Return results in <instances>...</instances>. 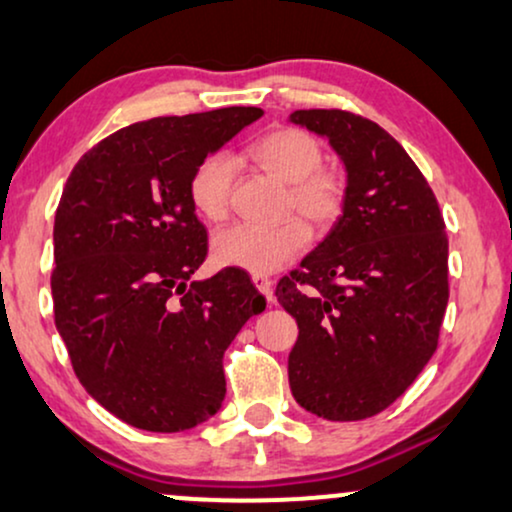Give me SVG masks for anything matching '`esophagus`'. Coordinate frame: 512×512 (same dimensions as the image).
Wrapping results in <instances>:
<instances>
[{"instance_id": "obj_1", "label": "esophagus", "mask_w": 512, "mask_h": 512, "mask_svg": "<svg viewBox=\"0 0 512 512\" xmlns=\"http://www.w3.org/2000/svg\"><path fill=\"white\" fill-rule=\"evenodd\" d=\"M252 283H255V288L260 290V293L267 297V300L271 302L274 300V281H271L269 276L264 274H252Z\"/></svg>"}]
</instances>
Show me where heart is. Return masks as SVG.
Wrapping results in <instances>:
<instances>
[{"label":"heart","instance_id":"1","mask_svg":"<svg viewBox=\"0 0 512 512\" xmlns=\"http://www.w3.org/2000/svg\"><path fill=\"white\" fill-rule=\"evenodd\" d=\"M248 158L262 170L290 184L288 210H295L314 229H328L345 210V181L323 167V146L300 127H278L252 141ZM236 165L229 155H210L193 170L189 198L208 222H222L231 210ZM309 234L302 222L288 219L278 226L236 224L212 241L215 260L250 274H274L302 255Z\"/></svg>","mask_w":512,"mask_h":512}]
</instances>
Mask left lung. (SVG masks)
<instances>
[{"mask_svg":"<svg viewBox=\"0 0 512 512\" xmlns=\"http://www.w3.org/2000/svg\"><path fill=\"white\" fill-rule=\"evenodd\" d=\"M347 170L333 231L276 286L295 316L288 380L302 409L364 420L409 390L437 349L449 302V238L428 179L373 120L295 111Z\"/></svg>","mask_w":512,"mask_h":512,"instance_id":"left-lung-1","label":"left lung"}]
</instances>
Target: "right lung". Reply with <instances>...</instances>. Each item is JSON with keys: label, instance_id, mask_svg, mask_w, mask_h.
<instances>
[{"label": "right lung", "instance_id": "right-lung-1", "mask_svg": "<svg viewBox=\"0 0 512 512\" xmlns=\"http://www.w3.org/2000/svg\"><path fill=\"white\" fill-rule=\"evenodd\" d=\"M262 108L231 106L122 127L77 160L54 219V321L84 390L148 432L215 416L224 352L264 312L243 269L191 281L208 231L189 198L196 167Z\"/></svg>", "mask_w": 512, "mask_h": 512}]
</instances>
